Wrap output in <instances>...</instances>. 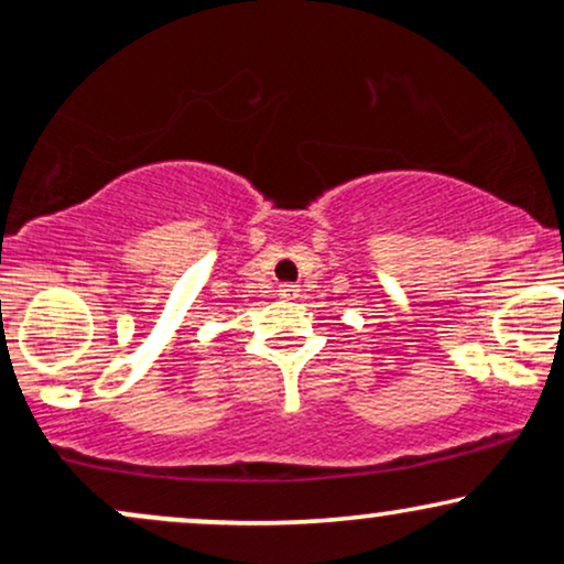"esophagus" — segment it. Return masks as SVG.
Instances as JSON below:
<instances>
[{"mask_svg":"<svg viewBox=\"0 0 564 564\" xmlns=\"http://www.w3.org/2000/svg\"><path fill=\"white\" fill-rule=\"evenodd\" d=\"M278 294H281L283 300H294V296L300 294V286H296V283H283V286L278 289Z\"/></svg>","mask_w":564,"mask_h":564,"instance_id":"1","label":"esophagus"}]
</instances>
